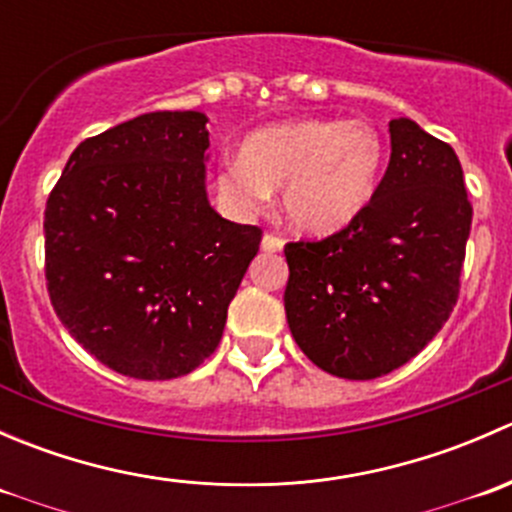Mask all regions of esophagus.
Returning a JSON list of instances; mask_svg holds the SVG:
<instances>
[{
  "mask_svg": "<svg viewBox=\"0 0 512 512\" xmlns=\"http://www.w3.org/2000/svg\"><path fill=\"white\" fill-rule=\"evenodd\" d=\"M282 247H285V240H282L280 235H272V232H267V235L262 237V250L265 252H280Z\"/></svg>",
  "mask_w": 512,
  "mask_h": 512,
  "instance_id": "esophagus-1",
  "label": "esophagus"
}]
</instances>
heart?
<instances>
[{"label":"heart","instance_id":"obj_1","mask_svg":"<svg viewBox=\"0 0 512 512\" xmlns=\"http://www.w3.org/2000/svg\"><path fill=\"white\" fill-rule=\"evenodd\" d=\"M384 156V138L369 121L299 118L247 136L242 158L223 165L218 185L242 213L265 208L282 188L289 225L332 235L374 198Z\"/></svg>","mask_w":512,"mask_h":512}]
</instances>
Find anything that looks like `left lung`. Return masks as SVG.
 <instances>
[{"label":"left lung","instance_id":"8db88e82","mask_svg":"<svg viewBox=\"0 0 512 512\" xmlns=\"http://www.w3.org/2000/svg\"><path fill=\"white\" fill-rule=\"evenodd\" d=\"M391 158L344 230L287 242L289 332L327 374L399 369L456 307L473 208L456 151L411 118L389 123Z\"/></svg>","mask_w":512,"mask_h":512}]
</instances>
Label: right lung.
I'll return each mask as SVG.
<instances>
[{"mask_svg":"<svg viewBox=\"0 0 512 512\" xmlns=\"http://www.w3.org/2000/svg\"><path fill=\"white\" fill-rule=\"evenodd\" d=\"M200 111L143 113L86 138L46 200V289L108 369L178 379L218 349L262 230L215 213Z\"/></svg>","mask_w":512,"mask_h":512,"instance_id":"obj_1","label":"right lung"}]
</instances>
